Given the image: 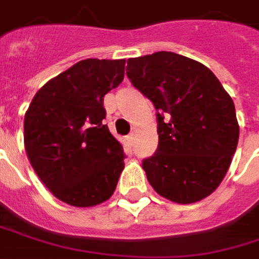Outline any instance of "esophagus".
I'll use <instances>...</instances> for the list:
<instances>
[{
  "label": "esophagus",
  "mask_w": 259,
  "mask_h": 259,
  "mask_svg": "<svg viewBox=\"0 0 259 259\" xmlns=\"http://www.w3.org/2000/svg\"><path fill=\"white\" fill-rule=\"evenodd\" d=\"M126 142L130 144V147H133L134 144H135V134H131V135H128V137H126Z\"/></svg>",
  "instance_id": "34e87169"
}]
</instances>
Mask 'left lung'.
Here are the masks:
<instances>
[{"label":"left lung","instance_id":"obj_1","mask_svg":"<svg viewBox=\"0 0 259 259\" xmlns=\"http://www.w3.org/2000/svg\"><path fill=\"white\" fill-rule=\"evenodd\" d=\"M126 63V76L158 111L159 145L142 162L148 182L175 203L203 200L222 183L237 149L233 99L208 67L174 52Z\"/></svg>","mask_w":259,"mask_h":259}]
</instances>
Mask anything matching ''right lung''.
<instances>
[{
    "label": "right lung",
    "mask_w": 259,
    "mask_h": 259,
    "mask_svg": "<svg viewBox=\"0 0 259 259\" xmlns=\"http://www.w3.org/2000/svg\"><path fill=\"white\" fill-rule=\"evenodd\" d=\"M125 59H85L51 78L25 112L24 144L39 179L74 207L108 200L124 170V149L112 137L104 96L124 78Z\"/></svg>",
    "instance_id": "obj_1"
}]
</instances>
